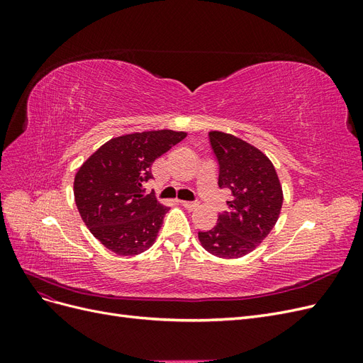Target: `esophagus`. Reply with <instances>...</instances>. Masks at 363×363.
<instances>
[{
	"label": "esophagus",
	"mask_w": 363,
	"mask_h": 363,
	"mask_svg": "<svg viewBox=\"0 0 363 363\" xmlns=\"http://www.w3.org/2000/svg\"><path fill=\"white\" fill-rule=\"evenodd\" d=\"M180 203H182V206H183V207L189 208V211H192V208H195V207H196V203H194V201H184V200H182Z\"/></svg>",
	"instance_id": "obj_1"
}]
</instances>
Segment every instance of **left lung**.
<instances>
[{
  "instance_id": "1",
  "label": "left lung",
  "mask_w": 363,
  "mask_h": 363,
  "mask_svg": "<svg viewBox=\"0 0 363 363\" xmlns=\"http://www.w3.org/2000/svg\"><path fill=\"white\" fill-rule=\"evenodd\" d=\"M208 142L218 162V186L232 192L228 211L213 228L199 232L201 245L213 256L236 259L255 250L277 223L281 186L271 160L236 136L211 131Z\"/></svg>"
}]
</instances>
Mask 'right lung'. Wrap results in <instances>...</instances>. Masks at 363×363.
Masks as SVG:
<instances>
[{
	"label": "right lung",
	"instance_id": "obj_1",
	"mask_svg": "<svg viewBox=\"0 0 363 363\" xmlns=\"http://www.w3.org/2000/svg\"><path fill=\"white\" fill-rule=\"evenodd\" d=\"M186 138L183 131L157 130L106 142L87 159L74 180L75 204L100 242L119 256H135L155 244L169 207L145 195L155 179L151 164Z\"/></svg>",
	"mask_w": 363,
	"mask_h": 363
}]
</instances>
